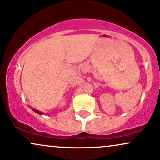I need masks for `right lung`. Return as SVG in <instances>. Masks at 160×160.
Wrapping results in <instances>:
<instances>
[{"instance_id": "right-lung-1", "label": "right lung", "mask_w": 160, "mask_h": 160, "mask_svg": "<svg viewBox=\"0 0 160 160\" xmlns=\"http://www.w3.org/2000/svg\"><path fill=\"white\" fill-rule=\"evenodd\" d=\"M34 111H35V112H36V113H38V114H41V112H40V111H38V110H34Z\"/></svg>"}]
</instances>
